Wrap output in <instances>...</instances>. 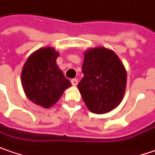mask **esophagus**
<instances>
[{"mask_svg": "<svg viewBox=\"0 0 155 155\" xmlns=\"http://www.w3.org/2000/svg\"><path fill=\"white\" fill-rule=\"evenodd\" d=\"M71 83H72V85L73 86H77V84H78V80L77 79H72L71 80Z\"/></svg>", "mask_w": 155, "mask_h": 155, "instance_id": "1", "label": "esophagus"}]
</instances>
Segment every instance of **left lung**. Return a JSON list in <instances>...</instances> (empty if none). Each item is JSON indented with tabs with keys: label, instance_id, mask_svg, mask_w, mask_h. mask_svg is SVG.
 <instances>
[{
	"label": "left lung",
	"instance_id": "left-lung-1",
	"mask_svg": "<svg viewBox=\"0 0 155 155\" xmlns=\"http://www.w3.org/2000/svg\"><path fill=\"white\" fill-rule=\"evenodd\" d=\"M84 77L78 84L79 91L90 111L109 112L120 104L125 92L127 74L118 56L103 47L85 53Z\"/></svg>",
	"mask_w": 155,
	"mask_h": 155
}]
</instances>
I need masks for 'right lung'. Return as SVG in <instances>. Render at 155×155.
<instances>
[{"label":"right lung","mask_w":155,"mask_h":155,"mask_svg":"<svg viewBox=\"0 0 155 155\" xmlns=\"http://www.w3.org/2000/svg\"><path fill=\"white\" fill-rule=\"evenodd\" d=\"M58 55L51 47L39 49L28 57L21 73L22 87L27 98L45 108L56 104L64 90L71 86L56 65Z\"/></svg>","instance_id":"add662e5"}]
</instances>
